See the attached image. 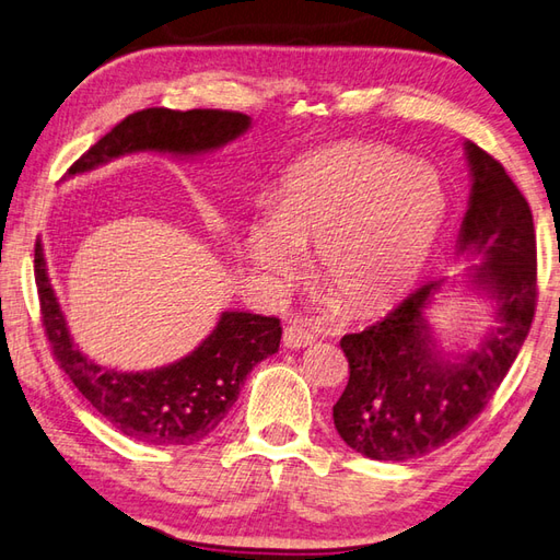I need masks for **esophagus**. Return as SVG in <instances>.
Here are the masks:
<instances>
[{
    "label": "esophagus",
    "instance_id": "34e87169",
    "mask_svg": "<svg viewBox=\"0 0 560 560\" xmlns=\"http://www.w3.org/2000/svg\"><path fill=\"white\" fill-rule=\"evenodd\" d=\"M312 342H314V335L302 326H294V323L284 328V332H282V345L288 347V350H302V347L312 345Z\"/></svg>",
    "mask_w": 560,
    "mask_h": 560
}]
</instances>
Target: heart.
Masks as SVG:
<instances>
[{"mask_svg": "<svg viewBox=\"0 0 560 560\" xmlns=\"http://www.w3.org/2000/svg\"><path fill=\"white\" fill-rule=\"evenodd\" d=\"M448 215V189L431 165L390 148L338 143L284 172L268 213L248 218L244 252L272 288L316 246V276L347 314L390 306L417 280Z\"/></svg>", "mask_w": 560, "mask_h": 560, "instance_id": "1", "label": "heart"}]
</instances>
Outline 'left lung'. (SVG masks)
<instances>
[{"instance_id":"left-lung-1","label":"left lung","mask_w":560,"mask_h":560,"mask_svg":"<svg viewBox=\"0 0 560 560\" xmlns=\"http://www.w3.org/2000/svg\"><path fill=\"white\" fill-rule=\"evenodd\" d=\"M471 189L457 254L495 304V323L467 352H443L427 312L445 280H429L388 316L340 340L350 381L332 405L340 439L371 459H412L455 439L489 405L523 347L537 306L532 210L499 160L465 143Z\"/></svg>"}]
</instances>
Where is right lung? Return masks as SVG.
<instances>
[{
	"mask_svg": "<svg viewBox=\"0 0 560 560\" xmlns=\"http://www.w3.org/2000/svg\"><path fill=\"white\" fill-rule=\"evenodd\" d=\"M252 127V117L228 109L133 112L105 133L67 175H83L131 153L196 158L220 151ZM35 284L43 326L59 366L79 393L124 436L153 445H191L206 439L237 402L252 369L280 347V318L222 312L213 332L179 362L151 371H115L95 364L73 345L43 244H35Z\"/></svg>",
	"mask_w": 560,
	"mask_h": 560,
	"instance_id": "add662e5",
	"label": "right lung"
}]
</instances>
